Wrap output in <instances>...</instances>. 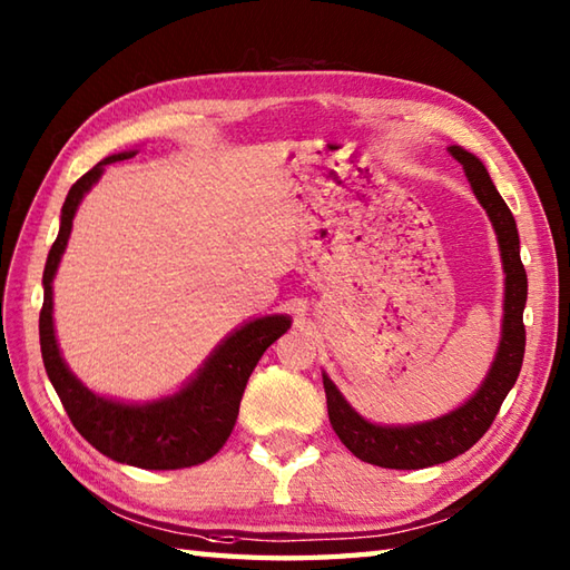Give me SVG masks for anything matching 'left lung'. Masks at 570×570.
<instances>
[{
  "label": "left lung",
  "mask_w": 570,
  "mask_h": 570,
  "mask_svg": "<svg viewBox=\"0 0 570 570\" xmlns=\"http://www.w3.org/2000/svg\"><path fill=\"white\" fill-rule=\"evenodd\" d=\"M453 159L465 168L472 193L488 210L490 223L498 233L502 266H504V318L498 355L480 390L472 394L463 406L439 419L409 423V426H380L362 419L357 411L345 402L328 374H323L325 399H328V419L337 439L353 455L365 463L392 468V470H419L445 463L455 455L465 453L475 445L492 426L494 416L514 386L519 370H522L527 331H524V306H527V272L519 257V233L512 210L494 188L488 168L475 154L463 147H451Z\"/></svg>",
  "instance_id": "8db88e82"
}]
</instances>
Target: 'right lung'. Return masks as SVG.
<instances>
[{"mask_svg": "<svg viewBox=\"0 0 570 570\" xmlns=\"http://www.w3.org/2000/svg\"><path fill=\"white\" fill-rule=\"evenodd\" d=\"M135 154L107 156L68 190L60 210L58 237L48 252L43 269V306L39 316L41 355L60 404L85 441L117 463L144 470H178L205 463L225 445L235 429L252 370L257 367L264 350L282 337L286 328H292V321L288 316H264L245 323L213 350V355L184 390L147 404H125L98 396L68 370L53 331V276L82 196L98 184L107 164L131 159Z\"/></svg>", "mask_w": 570, "mask_h": 570, "instance_id": "right-lung-1", "label": "right lung"}]
</instances>
